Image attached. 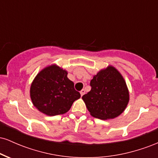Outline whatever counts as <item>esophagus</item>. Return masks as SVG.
Here are the masks:
<instances>
[{"mask_svg": "<svg viewBox=\"0 0 158 158\" xmlns=\"http://www.w3.org/2000/svg\"><path fill=\"white\" fill-rule=\"evenodd\" d=\"M85 94V90H84V89H82L80 91V94H81V97H82L83 95H84V94Z\"/></svg>", "mask_w": 158, "mask_h": 158, "instance_id": "34e87169", "label": "esophagus"}]
</instances>
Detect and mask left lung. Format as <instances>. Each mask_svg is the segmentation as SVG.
Returning <instances> with one entry per match:
<instances>
[{
	"mask_svg": "<svg viewBox=\"0 0 158 158\" xmlns=\"http://www.w3.org/2000/svg\"><path fill=\"white\" fill-rule=\"evenodd\" d=\"M91 90L82 96L92 117L100 119L117 117L129 102V91L124 78L117 68L108 65L94 76Z\"/></svg>",
	"mask_w": 158,
	"mask_h": 158,
	"instance_id": "8db88e82",
	"label": "left lung"
}]
</instances>
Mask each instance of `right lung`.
<instances>
[{
	"label": "right lung",
	"mask_w": 158,
	"mask_h": 158,
	"mask_svg": "<svg viewBox=\"0 0 158 158\" xmlns=\"http://www.w3.org/2000/svg\"><path fill=\"white\" fill-rule=\"evenodd\" d=\"M30 94L33 106L48 116L65 114L81 97L68 78V71L56 64L46 67L36 75Z\"/></svg>",
	"instance_id": "right-lung-1"
}]
</instances>
